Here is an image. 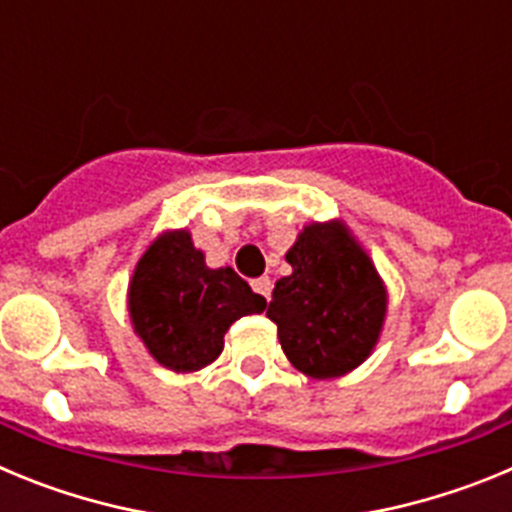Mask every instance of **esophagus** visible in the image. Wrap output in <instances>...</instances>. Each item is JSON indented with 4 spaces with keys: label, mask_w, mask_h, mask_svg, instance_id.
<instances>
[{
    "label": "esophagus",
    "mask_w": 512,
    "mask_h": 512,
    "mask_svg": "<svg viewBox=\"0 0 512 512\" xmlns=\"http://www.w3.org/2000/svg\"><path fill=\"white\" fill-rule=\"evenodd\" d=\"M251 287H253V292H256V295H261V297H264L266 302L271 300V287H274V284H271V279H269V277H259V279H253V282H251Z\"/></svg>",
    "instance_id": "1"
}]
</instances>
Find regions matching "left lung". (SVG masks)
Instances as JSON below:
<instances>
[{
    "mask_svg": "<svg viewBox=\"0 0 512 512\" xmlns=\"http://www.w3.org/2000/svg\"><path fill=\"white\" fill-rule=\"evenodd\" d=\"M287 261L292 274L279 279L266 310L287 359L312 379L356 369L372 354L387 312L372 259L341 223H312Z\"/></svg>",
    "mask_w": 512,
    "mask_h": 512,
    "instance_id": "left-lung-1",
    "label": "left lung"
}]
</instances>
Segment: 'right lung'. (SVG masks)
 Wrapping results in <instances>:
<instances>
[{
    "label": "right lung",
    "instance_id": "obj_1",
    "mask_svg": "<svg viewBox=\"0 0 512 512\" xmlns=\"http://www.w3.org/2000/svg\"><path fill=\"white\" fill-rule=\"evenodd\" d=\"M128 297L135 333L174 372H197L215 361L225 330L266 307L230 266L210 269L187 230L164 233L143 253Z\"/></svg>",
    "mask_w": 512,
    "mask_h": 512
}]
</instances>
